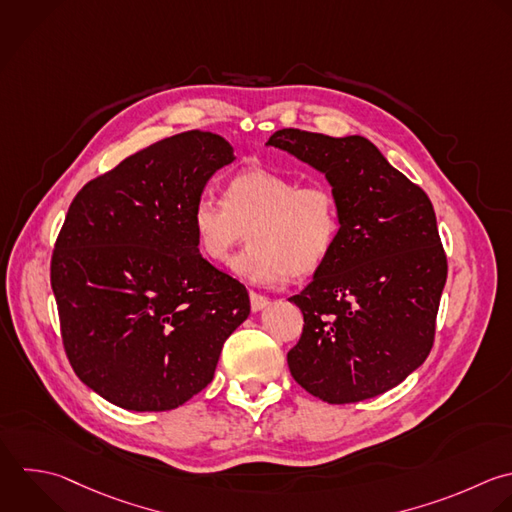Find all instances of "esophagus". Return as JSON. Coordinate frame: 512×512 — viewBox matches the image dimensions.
Segmentation results:
<instances>
[{
  "label": "esophagus",
  "mask_w": 512,
  "mask_h": 512,
  "mask_svg": "<svg viewBox=\"0 0 512 512\" xmlns=\"http://www.w3.org/2000/svg\"><path fill=\"white\" fill-rule=\"evenodd\" d=\"M266 306H268V298L266 296L250 292V308H252V312H260Z\"/></svg>",
  "instance_id": "esophagus-1"
}]
</instances>
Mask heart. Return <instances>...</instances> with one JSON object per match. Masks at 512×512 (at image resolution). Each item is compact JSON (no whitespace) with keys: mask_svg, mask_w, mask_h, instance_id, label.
Here are the masks:
<instances>
[{"mask_svg":"<svg viewBox=\"0 0 512 512\" xmlns=\"http://www.w3.org/2000/svg\"><path fill=\"white\" fill-rule=\"evenodd\" d=\"M190 220L200 252L218 264L228 262L250 232L252 246L232 270L260 286L314 274L340 232L338 200L326 184L300 186V180L270 170L236 174L224 200L198 198Z\"/></svg>","mask_w":512,"mask_h":512,"instance_id":"1","label":"heart"}]
</instances>
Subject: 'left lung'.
<instances>
[{
    "label": "left lung",
    "instance_id": "8db88e82",
    "mask_svg": "<svg viewBox=\"0 0 512 512\" xmlns=\"http://www.w3.org/2000/svg\"><path fill=\"white\" fill-rule=\"evenodd\" d=\"M266 146L322 172L340 210L334 250L290 298L304 328L288 368L328 404L378 396L414 372L434 342L448 270L434 208L362 136L284 128Z\"/></svg>",
    "mask_w": 512,
    "mask_h": 512
}]
</instances>
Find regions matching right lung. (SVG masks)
<instances>
[{"mask_svg": "<svg viewBox=\"0 0 512 512\" xmlns=\"http://www.w3.org/2000/svg\"><path fill=\"white\" fill-rule=\"evenodd\" d=\"M234 148L212 132L160 140L88 182L52 256L62 340L78 378L136 412L204 390L250 298L202 258L192 208Z\"/></svg>", "mask_w": 512, "mask_h": 512, "instance_id": "add662e5", "label": "right lung"}]
</instances>
